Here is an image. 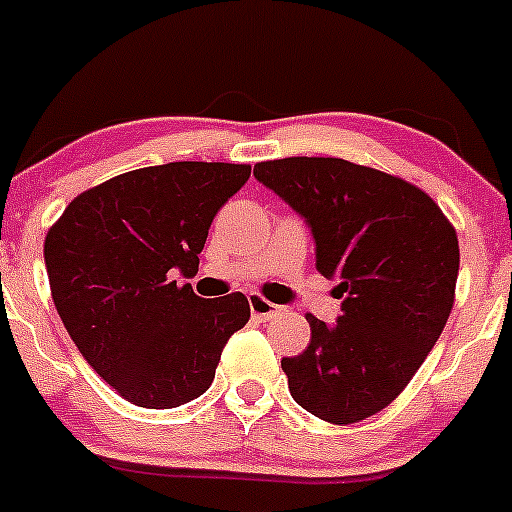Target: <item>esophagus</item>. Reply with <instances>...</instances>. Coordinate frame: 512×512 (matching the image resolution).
I'll use <instances>...</instances> for the list:
<instances>
[{
  "mask_svg": "<svg viewBox=\"0 0 512 512\" xmlns=\"http://www.w3.org/2000/svg\"><path fill=\"white\" fill-rule=\"evenodd\" d=\"M249 305H251V315H254V320H258V323H266V320H271L273 315L278 313V305L268 303V300L261 298L258 293L249 295Z\"/></svg>",
  "mask_w": 512,
  "mask_h": 512,
  "instance_id": "obj_1",
  "label": "esophagus"
}]
</instances>
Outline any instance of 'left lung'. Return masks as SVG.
<instances>
[{
	"instance_id": "8db88e82",
	"label": "left lung",
	"mask_w": 512,
	"mask_h": 512,
	"mask_svg": "<svg viewBox=\"0 0 512 512\" xmlns=\"http://www.w3.org/2000/svg\"><path fill=\"white\" fill-rule=\"evenodd\" d=\"M254 175L310 226L315 268L337 278L335 325L283 357L291 397L330 424H355L399 397L453 308L458 239L439 204L404 179L337 160L258 162Z\"/></svg>"
}]
</instances>
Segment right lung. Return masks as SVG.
<instances>
[{
    "label": "right lung",
    "mask_w": 512,
    "mask_h": 512,
    "mask_svg": "<svg viewBox=\"0 0 512 512\" xmlns=\"http://www.w3.org/2000/svg\"><path fill=\"white\" fill-rule=\"evenodd\" d=\"M249 165L170 162L78 194L46 234L51 295L68 335L115 392L145 409L204 394L226 340L251 318L244 293L204 300L189 283L209 226Z\"/></svg>",
    "instance_id": "right-lung-1"
}]
</instances>
